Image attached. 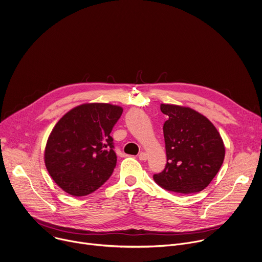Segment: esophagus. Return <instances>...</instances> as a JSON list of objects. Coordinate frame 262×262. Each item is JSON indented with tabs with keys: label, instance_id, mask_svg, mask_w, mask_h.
Instances as JSON below:
<instances>
[{
	"label": "esophagus",
	"instance_id": "1",
	"mask_svg": "<svg viewBox=\"0 0 262 262\" xmlns=\"http://www.w3.org/2000/svg\"><path fill=\"white\" fill-rule=\"evenodd\" d=\"M139 158H140V160H147L148 159V155L145 152H141L139 154Z\"/></svg>",
	"mask_w": 262,
	"mask_h": 262
}]
</instances>
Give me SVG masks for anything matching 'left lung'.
Segmentation results:
<instances>
[{"label":"left lung","instance_id":"1","mask_svg":"<svg viewBox=\"0 0 262 262\" xmlns=\"http://www.w3.org/2000/svg\"><path fill=\"white\" fill-rule=\"evenodd\" d=\"M168 116L163 125L167 162L154 174L163 189L182 194L204 190L221 169L226 149L213 123L198 111L174 104H161Z\"/></svg>","mask_w":262,"mask_h":262}]
</instances>
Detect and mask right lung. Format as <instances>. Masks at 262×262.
I'll list each match as a JSON object with an SVG mask.
<instances>
[{
    "label": "right lung",
    "instance_id": "1",
    "mask_svg": "<svg viewBox=\"0 0 262 262\" xmlns=\"http://www.w3.org/2000/svg\"><path fill=\"white\" fill-rule=\"evenodd\" d=\"M122 111L118 105L84 103L55 124L43 160L49 174L64 192L85 196L110 178L117 160L110 133Z\"/></svg>",
    "mask_w": 262,
    "mask_h": 262
}]
</instances>
